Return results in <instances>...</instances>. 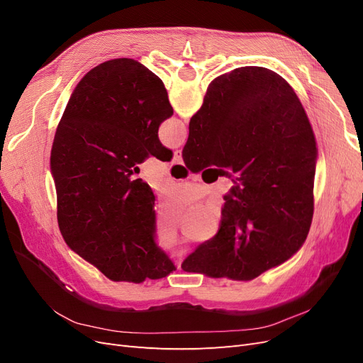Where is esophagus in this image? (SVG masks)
Masks as SVG:
<instances>
[{"label":"esophagus","mask_w":363,"mask_h":363,"mask_svg":"<svg viewBox=\"0 0 363 363\" xmlns=\"http://www.w3.org/2000/svg\"><path fill=\"white\" fill-rule=\"evenodd\" d=\"M172 162H174V163H179V164H182V163H183L182 150H175V151H174V157H172Z\"/></svg>","instance_id":"esophagus-1"}]
</instances>
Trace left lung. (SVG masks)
<instances>
[{"label":"left lung","instance_id":"1","mask_svg":"<svg viewBox=\"0 0 363 363\" xmlns=\"http://www.w3.org/2000/svg\"><path fill=\"white\" fill-rule=\"evenodd\" d=\"M174 113L163 82L133 59L98 65L77 84L54 136L51 172L68 247L113 281L175 271L156 242L155 194L138 164L171 160L157 131Z\"/></svg>","mask_w":363,"mask_h":363}]
</instances>
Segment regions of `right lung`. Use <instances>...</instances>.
<instances>
[{"label": "right lung", "mask_w": 363, "mask_h": 363, "mask_svg": "<svg viewBox=\"0 0 363 363\" xmlns=\"http://www.w3.org/2000/svg\"><path fill=\"white\" fill-rule=\"evenodd\" d=\"M316 142L288 82L260 67L216 77L189 123L183 160L192 171L230 168L218 233L183 271L252 280L301 248L313 216Z\"/></svg>", "instance_id": "add662e5"}]
</instances>
